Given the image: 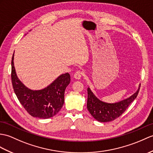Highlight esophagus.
<instances>
[{
    "mask_svg": "<svg viewBox=\"0 0 153 153\" xmlns=\"http://www.w3.org/2000/svg\"><path fill=\"white\" fill-rule=\"evenodd\" d=\"M82 75H83L82 72H81V71H77V72L74 74V77L76 79H81V76H82Z\"/></svg>",
    "mask_w": 153,
    "mask_h": 153,
    "instance_id": "esophagus-1",
    "label": "esophagus"
}]
</instances>
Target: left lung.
I'll use <instances>...</instances> for the list:
<instances>
[{"instance_id": "left-lung-1", "label": "left lung", "mask_w": 153, "mask_h": 153, "mask_svg": "<svg viewBox=\"0 0 153 153\" xmlns=\"http://www.w3.org/2000/svg\"><path fill=\"white\" fill-rule=\"evenodd\" d=\"M140 85L136 93L129 98L112 104L99 100L88 87L87 88L88 98L87 103L88 111L99 122L105 123L112 121L121 115L131 103L136 98L140 91Z\"/></svg>"}]
</instances>
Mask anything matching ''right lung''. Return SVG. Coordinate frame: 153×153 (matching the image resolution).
<instances>
[{
    "label": "right lung",
    "mask_w": 153,
    "mask_h": 153,
    "mask_svg": "<svg viewBox=\"0 0 153 153\" xmlns=\"http://www.w3.org/2000/svg\"><path fill=\"white\" fill-rule=\"evenodd\" d=\"M12 60V83L19 102L29 114L40 119H48L55 115L65 102V91L70 82V76L66 73L42 90L29 89L17 77Z\"/></svg>",
    "instance_id": "1"
}]
</instances>
